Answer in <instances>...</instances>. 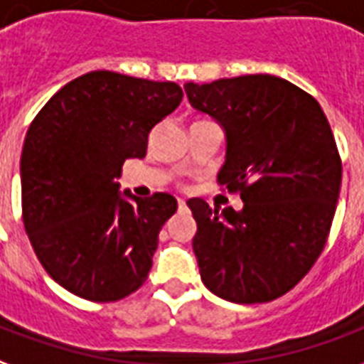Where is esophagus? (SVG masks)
Segmentation results:
<instances>
[{"label": "esophagus", "instance_id": "1", "mask_svg": "<svg viewBox=\"0 0 364 364\" xmlns=\"http://www.w3.org/2000/svg\"><path fill=\"white\" fill-rule=\"evenodd\" d=\"M178 209H186V201L184 200H178Z\"/></svg>", "mask_w": 364, "mask_h": 364}]
</instances>
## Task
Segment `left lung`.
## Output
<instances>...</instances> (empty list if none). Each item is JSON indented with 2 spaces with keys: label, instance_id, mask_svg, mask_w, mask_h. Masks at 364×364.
Here are the masks:
<instances>
[{
  "label": "left lung",
  "instance_id": "1",
  "mask_svg": "<svg viewBox=\"0 0 364 364\" xmlns=\"http://www.w3.org/2000/svg\"><path fill=\"white\" fill-rule=\"evenodd\" d=\"M190 105L225 132L217 178L240 211L188 200L203 285L225 301L267 302L314 266L330 232L341 161L326 114L309 92L267 73L186 83Z\"/></svg>",
  "mask_w": 364,
  "mask_h": 364
}]
</instances>
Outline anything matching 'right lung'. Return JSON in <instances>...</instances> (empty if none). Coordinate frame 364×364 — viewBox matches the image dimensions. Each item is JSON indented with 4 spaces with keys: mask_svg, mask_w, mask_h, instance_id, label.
I'll return each mask as SVG.
<instances>
[{
    "mask_svg": "<svg viewBox=\"0 0 364 364\" xmlns=\"http://www.w3.org/2000/svg\"><path fill=\"white\" fill-rule=\"evenodd\" d=\"M182 89L114 71L62 87L28 127L21 155L23 223L48 275L95 302L141 287L171 193L120 192L122 164L147 155L151 129L178 108Z\"/></svg>",
    "mask_w": 364,
    "mask_h": 364,
    "instance_id": "1",
    "label": "right lung"
}]
</instances>
